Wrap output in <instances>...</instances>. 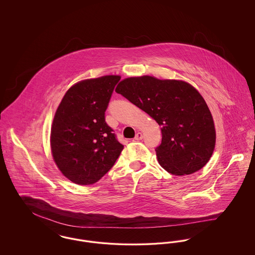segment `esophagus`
I'll return each mask as SVG.
<instances>
[{
  "mask_svg": "<svg viewBox=\"0 0 255 255\" xmlns=\"http://www.w3.org/2000/svg\"><path fill=\"white\" fill-rule=\"evenodd\" d=\"M142 137H143L142 133H140V132H137V133H135V135H134L133 138H134V140H141Z\"/></svg>",
  "mask_w": 255,
  "mask_h": 255,
  "instance_id": "34e87169",
  "label": "esophagus"
}]
</instances>
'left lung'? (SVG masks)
<instances>
[{"mask_svg": "<svg viewBox=\"0 0 255 255\" xmlns=\"http://www.w3.org/2000/svg\"><path fill=\"white\" fill-rule=\"evenodd\" d=\"M116 92L160 126L162 138L156 155L163 169L184 176L208 162L216 144V130L210 110L193 86L142 75L123 79Z\"/></svg>", "mask_w": 255, "mask_h": 255, "instance_id": "obj_1", "label": "left lung"}]
</instances>
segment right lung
I'll use <instances>...</instances> for the list:
<instances>
[{"label":"right lung","mask_w":255,"mask_h":255,"mask_svg":"<svg viewBox=\"0 0 255 255\" xmlns=\"http://www.w3.org/2000/svg\"><path fill=\"white\" fill-rule=\"evenodd\" d=\"M120 75L81 80L62 98L50 129V150L55 164L71 182L89 185L98 182L122 153L121 144L105 122Z\"/></svg>","instance_id":"1"}]
</instances>
